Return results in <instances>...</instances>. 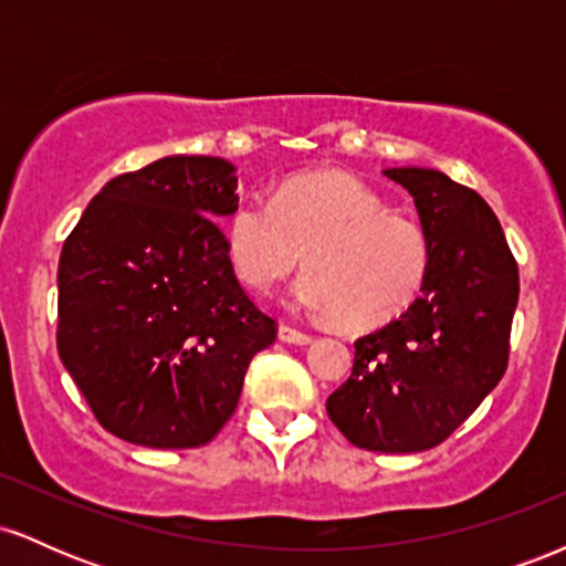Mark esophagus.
Masks as SVG:
<instances>
[{"label": "esophagus", "mask_w": 566, "mask_h": 566, "mask_svg": "<svg viewBox=\"0 0 566 566\" xmlns=\"http://www.w3.org/2000/svg\"><path fill=\"white\" fill-rule=\"evenodd\" d=\"M279 340L292 343V346H308L314 337H311L308 333H303V329L292 327V324H279Z\"/></svg>", "instance_id": "esophagus-1"}]
</instances>
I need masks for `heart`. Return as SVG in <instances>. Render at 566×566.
<instances>
[{"label": "heart", "mask_w": 566, "mask_h": 566, "mask_svg": "<svg viewBox=\"0 0 566 566\" xmlns=\"http://www.w3.org/2000/svg\"><path fill=\"white\" fill-rule=\"evenodd\" d=\"M226 252L250 290L271 292L308 265L295 303L348 327L396 319L423 290L431 247L420 226L348 172L287 178L274 199L247 197L226 223Z\"/></svg>", "instance_id": "heart-1"}]
</instances>
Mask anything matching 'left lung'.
<instances>
[{"instance_id":"8db88e82","label":"left lung","mask_w":566,"mask_h":566,"mask_svg":"<svg viewBox=\"0 0 566 566\" xmlns=\"http://www.w3.org/2000/svg\"><path fill=\"white\" fill-rule=\"evenodd\" d=\"M412 193L431 247L423 295L354 343L350 378L329 420L369 452H423L444 441L509 367L518 269L490 205L428 167L382 170Z\"/></svg>"}]
</instances>
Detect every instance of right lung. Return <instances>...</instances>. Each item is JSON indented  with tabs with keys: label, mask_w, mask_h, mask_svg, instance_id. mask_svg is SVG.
I'll return each mask as SVG.
<instances>
[{
	"label": "right lung",
	"mask_w": 566,
	"mask_h": 566,
	"mask_svg": "<svg viewBox=\"0 0 566 566\" xmlns=\"http://www.w3.org/2000/svg\"><path fill=\"white\" fill-rule=\"evenodd\" d=\"M237 167L165 157L95 193L57 263V354L106 431L140 447L207 444L239 405L276 322L242 290L218 218Z\"/></svg>",
	"instance_id": "add662e5"
}]
</instances>
